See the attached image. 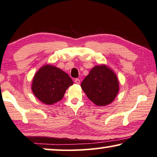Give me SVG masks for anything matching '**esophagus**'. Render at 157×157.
Returning <instances> with one entry per match:
<instances>
[{"mask_svg":"<svg viewBox=\"0 0 157 157\" xmlns=\"http://www.w3.org/2000/svg\"><path fill=\"white\" fill-rule=\"evenodd\" d=\"M74 82H75V83H76V84H79L80 83V82H81V81L79 80L78 78H76L75 80H74Z\"/></svg>","mask_w":157,"mask_h":157,"instance_id":"34e87169","label":"esophagus"}]
</instances>
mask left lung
<instances>
[{"label": "left lung", "mask_w": 157, "mask_h": 157, "mask_svg": "<svg viewBox=\"0 0 157 157\" xmlns=\"http://www.w3.org/2000/svg\"><path fill=\"white\" fill-rule=\"evenodd\" d=\"M89 100L100 107L112 103L119 91L117 74L106 64L96 65L81 84Z\"/></svg>", "instance_id": "1"}]
</instances>
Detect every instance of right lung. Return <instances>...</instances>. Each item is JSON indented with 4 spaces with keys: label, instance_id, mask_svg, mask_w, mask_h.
I'll return each instance as SVG.
<instances>
[{
    "label": "right lung",
    "instance_id": "1",
    "mask_svg": "<svg viewBox=\"0 0 157 157\" xmlns=\"http://www.w3.org/2000/svg\"><path fill=\"white\" fill-rule=\"evenodd\" d=\"M73 83L72 79L62 69L45 64L33 76L31 90L40 102L52 105L63 98L67 89Z\"/></svg>",
    "mask_w": 157,
    "mask_h": 157
}]
</instances>
